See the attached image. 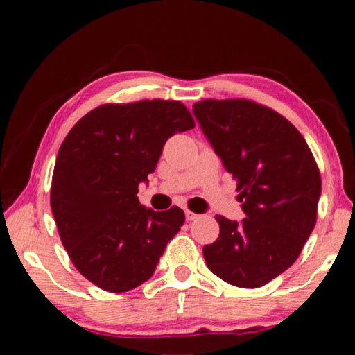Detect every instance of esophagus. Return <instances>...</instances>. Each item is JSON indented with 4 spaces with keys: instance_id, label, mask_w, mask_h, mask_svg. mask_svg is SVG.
Listing matches in <instances>:
<instances>
[{
    "instance_id": "esophagus-1",
    "label": "esophagus",
    "mask_w": 355,
    "mask_h": 355,
    "mask_svg": "<svg viewBox=\"0 0 355 355\" xmlns=\"http://www.w3.org/2000/svg\"><path fill=\"white\" fill-rule=\"evenodd\" d=\"M184 214H186V220H194V219H197V218H199V214L192 213V211H191V209H186V211H184Z\"/></svg>"
}]
</instances>
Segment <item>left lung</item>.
<instances>
[{
    "mask_svg": "<svg viewBox=\"0 0 355 355\" xmlns=\"http://www.w3.org/2000/svg\"><path fill=\"white\" fill-rule=\"evenodd\" d=\"M192 111L236 182L245 213L239 224L216 216L219 236L203 245L207 266L230 285H266L297 260L315 228V156L290 120L252 100L207 98Z\"/></svg>",
    "mask_w": 355,
    "mask_h": 355,
    "instance_id": "1",
    "label": "left lung"
}]
</instances>
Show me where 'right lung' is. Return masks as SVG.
<instances>
[{"mask_svg":"<svg viewBox=\"0 0 355 355\" xmlns=\"http://www.w3.org/2000/svg\"><path fill=\"white\" fill-rule=\"evenodd\" d=\"M196 127L178 100L106 103L75 123L58 152L51 211L71 263L94 285L123 293L152 277L184 224L178 207L139 203V183L156 169L166 141Z\"/></svg>","mask_w":355,"mask_h":355,"instance_id":"add662e5","label":"right lung"}]
</instances>
